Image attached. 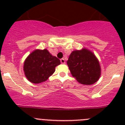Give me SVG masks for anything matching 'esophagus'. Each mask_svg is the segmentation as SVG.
Returning <instances> with one entry per match:
<instances>
[{
    "instance_id": "1",
    "label": "esophagus",
    "mask_w": 125,
    "mask_h": 125,
    "mask_svg": "<svg viewBox=\"0 0 125 125\" xmlns=\"http://www.w3.org/2000/svg\"><path fill=\"white\" fill-rule=\"evenodd\" d=\"M60 62H61V63H62V64H65V59H60Z\"/></svg>"
}]
</instances>
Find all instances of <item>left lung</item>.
Instances as JSON below:
<instances>
[{
	"label": "left lung",
	"mask_w": 125,
	"mask_h": 125,
	"mask_svg": "<svg viewBox=\"0 0 125 125\" xmlns=\"http://www.w3.org/2000/svg\"><path fill=\"white\" fill-rule=\"evenodd\" d=\"M67 65L73 77L82 85H93L101 75L99 60L92 51L85 48L73 51L69 57Z\"/></svg>",
	"instance_id": "left-lung-1"
}]
</instances>
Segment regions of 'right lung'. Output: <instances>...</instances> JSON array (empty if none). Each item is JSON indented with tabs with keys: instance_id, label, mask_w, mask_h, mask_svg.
Segmentation results:
<instances>
[{
	"instance_id": "obj_1",
	"label": "right lung",
	"mask_w": 125,
	"mask_h": 125,
	"mask_svg": "<svg viewBox=\"0 0 125 125\" xmlns=\"http://www.w3.org/2000/svg\"><path fill=\"white\" fill-rule=\"evenodd\" d=\"M60 64L59 59L50 53L46 49L35 50L26 58L23 71L26 79L32 83L46 81Z\"/></svg>"
}]
</instances>
